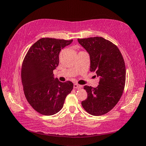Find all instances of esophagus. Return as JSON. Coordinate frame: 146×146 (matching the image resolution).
<instances>
[{
  "label": "esophagus",
  "instance_id": "34e87169",
  "mask_svg": "<svg viewBox=\"0 0 146 146\" xmlns=\"http://www.w3.org/2000/svg\"><path fill=\"white\" fill-rule=\"evenodd\" d=\"M73 87L75 89H80L82 87V86H80V85H78V84H74Z\"/></svg>",
  "mask_w": 146,
  "mask_h": 146
}]
</instances>
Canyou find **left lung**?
Wrapping results in <instances>:
<instances>
[{"label": "left lung", "mask_w": 146, "mask_h": 146, "mask_svg": "<svg viewBox=\"0 0 146 146\" xmlns=\"http://www.w3.org/2000/svg\"><path fill=\"white\" fill-rule=\"evenodd\" d=\"M78 41L89 54L90 71L100 77L96 87L84 86L87 98L82 105L90 114L102 115L115 107L123 94L125 63L117 46L102 37L78 39Z\"/></svg>", "instance_id": "8db88e82"}]
</instances>
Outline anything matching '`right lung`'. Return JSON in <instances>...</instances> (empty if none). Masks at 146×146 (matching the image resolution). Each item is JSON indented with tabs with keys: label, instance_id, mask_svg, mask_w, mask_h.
Listing matches in <instances>:
<instances>
[{
	"label": "right lung",
	"instance_id": "right-lung-1",
	"mask_svg": "<svg viewBox=\"0 0 146 146\" xmlns=\"http://www.w3.org/2000/svg\"><path fill=\"white\" fill-rule=\"evenodd\" d=\"M73 42L41 38L33 44L23 59L21 77L26 99L41 114L52 115L62 109L67 95L72 91L70 81L54 78L53 71L59 62V53Z\"/></svg>",
	"mask_w": 146,
	"mask_h": 146
}]
</instances>
